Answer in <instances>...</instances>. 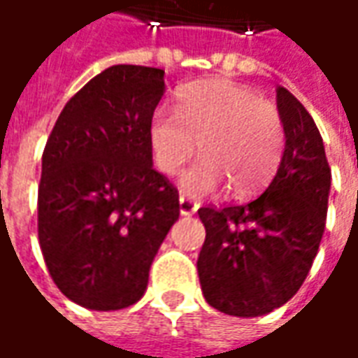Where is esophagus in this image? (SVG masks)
Segmentation results:
<instances>
[{"label":"esophagus","mask_w":358,"mask_h":358,"mask_svg":"<svg viewBox=\"0 0 358 358\" xmlns=\"http://www.w3.org/2000/svg\"><path fill=\"white\" fill-rule=\"evenodd\" d=\"M199 210V203L193 199H187V196H179V212L183 216H191L194 212Z\"/></svg>","instance_id":"1"}]
</instances>
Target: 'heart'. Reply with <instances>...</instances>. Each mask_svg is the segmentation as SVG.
Masks as SVG:
<instances>
[{
    "instance_id": "b5f03b06",
    "label": "heart",
    "mask_w": 358,
    "mask_h": 358,
    "mask_svg": "<svg viewBox=\"0 0 358 358\" xmlns=\"http://www.w3.org/2000/svg\"><path fill=\"white\" fill-rule=\"evenodd\" d=\"M155 167L175 175L196 152L203 157L181 179L191 194L218 189L248 196L275 173L282 155V122L277 108L243 85L214 80L179 93L177 113L157 108L148 127Z\"/></svg>"
}]
</instances>
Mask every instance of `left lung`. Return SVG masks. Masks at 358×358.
Instances as JSON below:
<instances>
[{
	"instance_id": "obj_1",
	"label": "left lung",
	"mask_w": 358,
	"mask_h": 358,
	"mask_svg": "<svg viewBox=\"0 0 358 358\" xmlns=\"http://www.w3.org/2000/svg\"><path fill=\"white\" fill-rule=\"evenodd\" d=\"M285 152L265 193L245 204L199 210L206 240L196 261L206 302L257 317L287 304L306 280L325 230L331 169L304 105L277 90Z\"/></svg>"
}]
</instances>
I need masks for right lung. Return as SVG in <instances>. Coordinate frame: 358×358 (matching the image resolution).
<instances>
[{"mask_svg":"<svg viewBox=\"0 0 358 358\" xmlns=\"http://www.w3.org/2000/svg\"><path fill=\"white\" fill-rule=\"evenodd\" d=\"M164 73L130 64L101 71L66 103L44 148V263L62 294L90 310H122L144 296L179 218V193L154 169L148 140Z\"/></svg>","mask_w":358,"mask_h":358,"instance_id":"1","label":"right lung"}]
</instances>
